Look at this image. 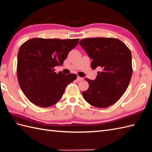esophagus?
Wrapping results in <instances>:
<instances>
[{
    "instance_id": "1",
    "label": "esophagus",
    "mask_w": 152,
    "mask_h": 152,
    "mask_svg": "<svg viewBox=\"0 0 152 152\" xmlns=\"http://www.w3.org/2000/svg\"><path fill=\"white\" fill-rule=\"evenodd\" d=\"M83 80V77H82L77 76V81H82V80Z\"/></svg>"
}]
</instances>
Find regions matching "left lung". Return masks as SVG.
<instances>
[{"label":"left lung","instance_id":"1","mask_svg":"<svg viewBox=\"0 0 152 152\" xmlns=\"http://www.w3.org/2000/svg\"><path fill=\"white\" fill-rule=\"evenodd\" d=\"M80 45L93 59L91 68H101L96 78H86L89 87L82 92L88 103L105 108L114 104L125 93L132 76V53L121 40L112 37L86 38Z\"/></svg>","mask_w":152,"mask_h":152}]
</instances>
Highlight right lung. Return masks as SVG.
<instances>
[{
  "instance_id": "add662e5",
  "label": "right lung",
  "mask_w": 152,
  "mask_h": 152,
  "mask_svg": "<svg viewBox=\"0 0 152 152\" xmlns=\"http://www.w3.org/2000/svg\"><path fill=\"white\" fill-rule=\"evenodd\" d=\"M79 39L33 38L24 43L17 55V74L21 90L31 103L41 107L52 106L61 99L66 86L77 77L54 72Z\"/></svg>"
}]
</instances>
